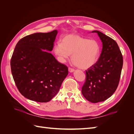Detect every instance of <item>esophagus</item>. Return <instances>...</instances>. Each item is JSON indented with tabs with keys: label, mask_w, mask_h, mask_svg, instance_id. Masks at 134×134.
<instances>
[{
	"label": "esophagus",
	"mask_w": 134,
	"mask_h": 134,
	"mask_svg": "<svg viewBox=\"0 0 134 134\" xmlns=\"http://www.w3.org/2000/svg\"><path fill=\"white\" fill-rule=\"evenodd\" d=\"M68 70H69V71L70 72H72L74 71V69L71 68H69Z\"/></svg>",
	"instance_id": "obj_1"
}]
</instances>
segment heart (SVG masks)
Wrapping results in <instances>:
<instances>
[{
	"mask_svg": "<svg viewBox=\"0 0 134 134\" xmlns=\"http://www.w3.org/2000/svg\"><path fill=\"white\" fill-rule=\"evenodd\" d=\"M53 51L60 62L64 63L71 54L73 64L82 69H87L98 62L101 46L96 40L69 34L64 36L61 43L55 44Z\"/></svg>",
	"mask_w": 134,
	"mask_h": 134,
	"instance_id": "heart-1",
	"label": "heart"
}]
</instances>
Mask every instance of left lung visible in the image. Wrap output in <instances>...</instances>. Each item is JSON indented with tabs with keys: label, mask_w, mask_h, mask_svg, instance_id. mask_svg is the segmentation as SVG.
<instances>
[{
	"label": "left lung",
	"mask_w": 134,
	"mask_h": 134,
	"mask_svg": "<svg viewBox=\"0 0 134 134\" xmlns=\"http://www.w3.org/2000/svg\"><path fill=\"white\" fill-rule=\"evenodd\" d=\"M102 50L98 62L86 70V80L82 89L83 96L92 103L109 98L118 87L123 66V57L117 42L98 31Z\"/></svg>",
	"instance_id": "1"
}]
</instances>
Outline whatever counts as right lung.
Segmentation results:
<instances>
[{
    "instance_id": "add662e5",
    "label": "right lung",
    "mask_w": 134,
    "mask_h": 134,
    "mask_svg": "<svg viewBox=\"0 0 134 134\" xmlns=\"http://www.w3.org/2000/svg\"><path fill=\"white\" fill-rule=\"evenodd\" d=\"M58 31L35 33L22 38L10 60L11 71L18 91L25 98L47 102L57 94L68 74L51 51Z\"/></svg>"
}]
</instances>
